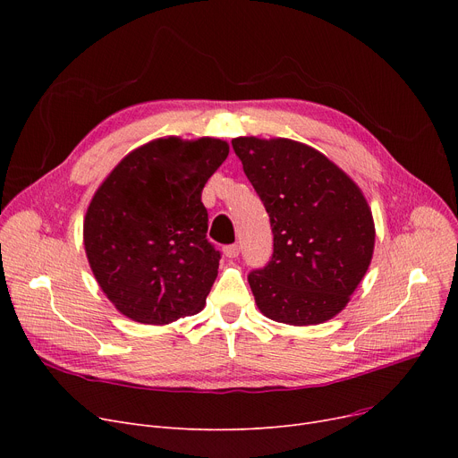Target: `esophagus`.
Here are the masks:
<instances>
[{
  "instance_id": "obj_1",
  "label": "esophagus",
  "mask_w": 458,
  "mask_h": 458,
  "mask_svg": "<svg viewBox=\"0 0 458 458\" xmlns=\"http://www.w3.org/2000/svg\"><path fill=\"white\" fill-rule=\"evenodd\" d=\"M239 245H228V247H225V256L226 258H237L239 256Z\"/></svg>"
}]
</instances>
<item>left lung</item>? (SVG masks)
Returning <instances> with one entry per match:
<instances>
[{"label":"left lung","mask_w":458,"mask_h":458,"mask_svg":"<svg viewBox=\"0 0 458 458\" xmlns=\"http://www.w3.org/2000/svg\"><path fill=\"white\" fill-rule=\"evenodd\" d=\"M232 147L273 228L271 261L249 275L259 311L295 327L338 316L373 258L375 225L364 192L308 144L237 137Z\"/></svg>","instance_id":"obj_1"}]
</instances>
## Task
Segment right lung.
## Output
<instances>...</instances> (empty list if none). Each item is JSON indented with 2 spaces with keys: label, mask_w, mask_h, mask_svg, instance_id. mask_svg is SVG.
Segmentation results:
<instances>
[{
  "label": "right lung",
  "mask_w": 458,
  "mask_h": 458,
  "mask_svg": "<svg viewBox=\"0 0 458 458\" xmlns=\"http://www.w3.org/2000/svg\"><path fill=\"white\" fill-rule=\"evenodd\" d=\"M228 152L221 139H156L130 152L94 192L83 245L120 314L168 325L204 308L221 252L206 237L200 197Z\"/></svg>",
  "instance_id": "1"
}]
</instances>
